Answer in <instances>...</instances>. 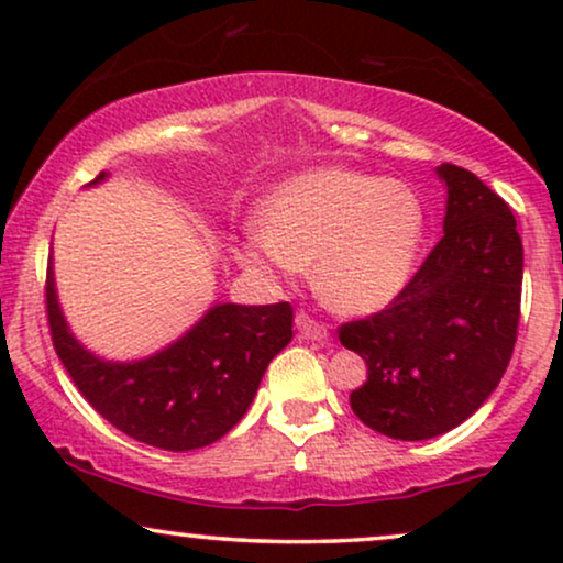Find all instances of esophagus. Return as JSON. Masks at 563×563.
I'll use <instances>...</instances> for the list:
<instances>
[{
  "mask_svg": "<svg viewBox=\"0 0 563 563\" xmlns=\"http://www.w3.org/2000/svg\"><path fill=\"white\" fill-rule=\"evenodd\" d=\"M296 328H299V333L303 335V339L320 341V344H322V341H328V328L314 318H309L307 312L296 314Z\"/></svg>",
  "mask_w": 563,
  "mask_h": 563,
  "instance_id": "esophagus-1",
  "label": "esophagus"
}]
</instances>
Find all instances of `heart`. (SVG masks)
I'll return each mask as SVG.
<instances>
[{
  "label": "heart",
  "instance_id": "heart-1",
  "mask_svg": "<svg viewBox=\"0 0 563 563\" xmlns=\"http://www.w3.org/2000/svg\"><path fill=\"white\" fill-rule=\"evenodd\" d=\"M262 224L264 232L245 238L241 249L251 269L277 275L314 264V286L328 307L365 314L410 283L426 214L405 183L322 166L275 187Z\"/></svg>",
  "mask_w": 563,
  "mask_h": 563
}]
</instances>
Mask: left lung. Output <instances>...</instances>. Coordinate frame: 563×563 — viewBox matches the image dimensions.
Here are the masks:
<instances>
[{"mask_svg": "<svg viewBox=\"0 0 563 563\" xmlns=\"http://www.w3.org/2000/svg\"><path fill=\"white\" fill-rule=\"evenodd\" d=\"M444 235L389 307L339 328L367 365L354 416L378 434L421 442L474 416L500 384L521 314L525 249L510 206L476 174L439 166Z\"/></svg>", "mask_w": 563, "mask_h": 563, "instance_id": "8db88e82", "label": "left lung"}]
</instances>
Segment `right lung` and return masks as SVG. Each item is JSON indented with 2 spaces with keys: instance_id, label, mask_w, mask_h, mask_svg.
<instances>
[{
  "instance_id": "right-lung-1",
  "label": "right lung",
  "mask_w": 563,
  "mask_h": 563,
  "mask_svg": "<svg viewBox=\"0 0 563 563\" xmlns=\"http://www.w3.org/2000/svg\"><path fill=\"white\" fill-rule=\"evenodd\" d=\"M106 179L97 174L95 183ZM53 346L81 397L126 437L185 452L222 439L254 402L260 380L294 339L288 301L217 303L169 349L140 363H106L68 333L53 269L44 286Z\"/></svg>"
}]
</instances>
